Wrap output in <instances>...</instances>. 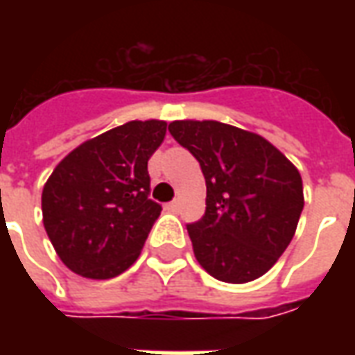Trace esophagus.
Returning <instances> with one entry per match:
<instances>
[{
  "mask_svg": "<svg viewBox=\"0 0 355 355\" xmlns=\"http://www.w3.org/2000/svg\"><path fill=\"white\" fill-rule=\"evenodd\" d=\"M165 209H167V211H171V213H177V211H178V201L177 200L169 201V203L165 205Z\"/></svg>",
  "mask_w": 355,
  "mask_h": 355,
  "instance_id": "34e87169",
  "label": "esophagus"
}]
</instances>
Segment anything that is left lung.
Segmentation results:
<instances>
[{
  "label": "left lung",
  "mask_w": 355,
  "mask_h": 355,
  "mask_svg": "<svg viewBox=\"0 0 355 355\" xmlns=\"http://www.w3.org/2000/svg\"><path fill=\"white\" fill-rule=\"evenodd\" d=\"M169 132L200 162L205 215L188 224L193 254L226 283L253 282L274 266L304 207L297 167L261 135L220 121H173Z\"/></svg>",
  "instance_id": "1"
}]
</instances>
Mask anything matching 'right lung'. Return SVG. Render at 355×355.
Segmentation results:
<instances>
[{
	"label": "right lung",
	"instance_id": "add662e5",
	"mask_svg": "<svg viewBox=\"0 0 355 355\" xmlns=\"http://www.w3.org/2000/svg\"><path fill=\"white\" fill-rule=\"evenodd\" d=\"M165 121H129L83 142L43 186V226L60 261L91 279L116 277L139 259L162 213L150 200L148 159Z\"/></svg>",
	"mask_w": 355,
	"mask_h": 355
}]
</instances>
